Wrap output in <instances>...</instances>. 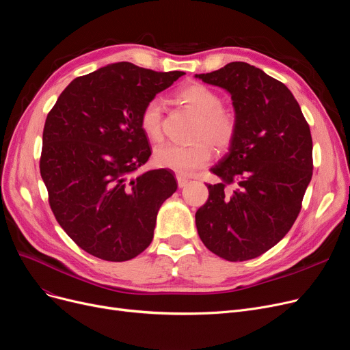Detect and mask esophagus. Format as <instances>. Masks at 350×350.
Segmentation results:
<instances>
[{"instance_id":"34e87169","label":"esophagus","mask_w":350,"mask_h":350,"mask_svg":"<svg viewBox=\"0 0 350 350\" xmlns=\"http://www.w3.org/2000/svg\"><path fill=\"white\" fill-rule=\"evenodd\" d=\"M176 178H177V185H178L180 189L185 187V186L187 185V183H189V178H187L186 176H183V174H177Z\"/></svg>"}]
</instances>
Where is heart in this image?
<instances>
[{"label": "heart", "mask_w": 350, "mask_h": 350, "mask_svg": "<svg viewBox=\"0 0 350 350\" xmlns=\"http://www.w3.org/2000/svg\"><path fill=\"white\" fill-rule=\"evenodd\" d=\"M176 100L197 116L191 144L180 146L165 143L154 149L153 160L157 167L169 169L176 173L189 174L204 165L213 157V149L227 152L232 146L238 119L235 110L221 105V98L215 90L201 83H187L176 90ZM163 109L157 99L147 102L139 116V124L144 136L150 142L161 139Z\"/></svg>", "instance_id": "1"}]
</instances>
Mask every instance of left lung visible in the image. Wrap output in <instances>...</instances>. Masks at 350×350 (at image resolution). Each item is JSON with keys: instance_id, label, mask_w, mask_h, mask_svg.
Returning <instances> with one entry per match:
<instances>
[{"instance_id": "8db88e82", "label": "left lung", "mask_w": 350, "mask_h": 350, "mask_svg": "<svg viewBox=\"0 0 350 350\" xmlns=\"http://www.w3.org/2000/svg\"><path fill=\"white\" fill-rule=\"evenodd\" d=\"M196 78L227 89L238 119L230 152L211 169L221 183L206 185L197 231L221 258L252 260L278 244L301 213L314 169L310 129L291 90L250 64Z\"/></svg>"}]
</instances>
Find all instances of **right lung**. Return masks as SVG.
<instances>
[{"label":"right lung","mask_w":350,"mask_h":350,"mask_svg":"<svg viewBox=\"0 0 350 350\" xmlns=\"http://www.w3.org/2000/svg\"><path fill=\"white\" fill-rule=\"evenodd\" d=\"M183 75L107 65L73 79L49 110L41 177L57 221L88 254L122 262L150 245L157 211L177 183L165 169L132 177L152 154L139 116Z\"/></svg>","instance_id":"obj_1"}]
</instances>
